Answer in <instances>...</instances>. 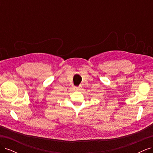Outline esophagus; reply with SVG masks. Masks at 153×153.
Instances as JSON below:
<instances>
[{
    "label": "esophagus",
    "instance_id": "obj_1",
    "mask_svg": "<svg viewBox=\"0 0 153 153\" xmlns=\"http://www.w3.org/2000/svg\"><path fill=\"white\" fill-rule=\"evenodd\" d=\"M81 88V87L80 86H78V87H75V89H77V90H79Z\"/></svg>",
    "mask_w": 153,
    "mask_h": 153
}]
</instances>
